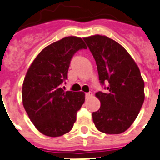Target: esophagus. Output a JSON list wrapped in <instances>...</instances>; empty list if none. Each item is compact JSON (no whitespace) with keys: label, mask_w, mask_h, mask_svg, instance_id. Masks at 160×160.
<instances>
[{"label":"esophagus","mask_w":160,"mask_h":160,"mask_svg":"<svg viewBox=\"0 0 160 160\" xmlns=\"http://www.w3.org/2000/svg\"><path fill=\"white\" fill-rule=\"evenodd\" d=\"M91 96H92V93H91V92H88V93H85V97H86V98H88L89 97H91Z\"/></svg>","instance_id":"esophagus-1"}]
</instances>
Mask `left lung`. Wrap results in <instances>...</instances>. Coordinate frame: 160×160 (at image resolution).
<instances>
[{"label": "left lung", "instance_id": "8db88e82", "mask_svg": "<svg viewBox=\"0 0 160 160\" xmlns=\"http://www.w3.org/2000/svg\"><path fill=\"white\" fill-rule=\"evenodd\" d=\"M83 39L95 60L98 80L105 89L95 94L101 105L92 114L93 123L102 132H124L143 104L144 82L140 70L127 50L115 40L102 35Z\"/></svg>", "mask_w": 160, "mask_h": 160}]
</instances>
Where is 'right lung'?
<instances>
[{"label": "right lung", "instance_id": "add662e5", "mask_svg": "<svg viewBox=\"0 0 160 160\" xmlns=\"http://www.w3.org/2000/svg\"><path fill=\"white\" fill-rule=\"evenodd\" d=\"M82 49L87 46L81 38H63L44 48L28 70L22 104L30 121L44 135L60 137L70 132L84 103L82 92H65L62 88L74 54Z\"/></svg>", "mask_w": 160, "mask_h": 160}]
</instances>
